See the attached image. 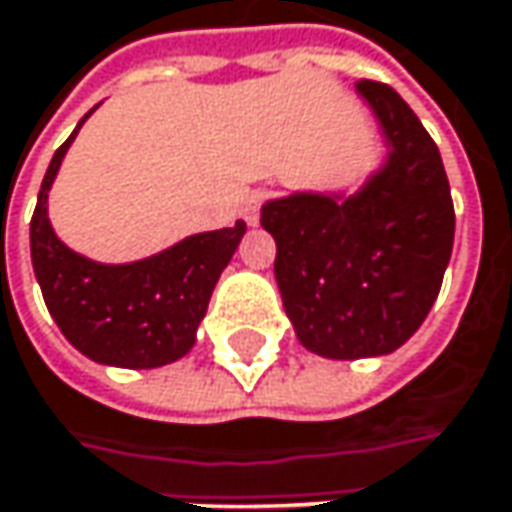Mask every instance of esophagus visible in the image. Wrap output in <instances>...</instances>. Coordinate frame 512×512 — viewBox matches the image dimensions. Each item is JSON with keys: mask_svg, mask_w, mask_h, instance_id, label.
<instances>
[{"mask_svg": "<svg viewBox=\"0 0 512 512\" xmlns=\"http://www.w3.org/2000/svg\"><path fill=\"white\" fill-rule=\"evenodd\" d=\"M266 191H252V194L246 196V205H243V217H246V223L249 226H257V220H260V205L266 202Z\"/></svg>", "mask_w": 512, "mask_h": 512, "instance_id": "34e87169", "label": "esophagus"}]
</instances>
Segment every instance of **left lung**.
<instances>
[{"mask_svg":"<svg viewBox=\"0 0 512 512\" xmlns=\"http://www.w3.org/2000/svg\"><path fill=\"white\" fill-rule=\"evenodd\" d=\"M356 89L382 127L388 162L353 196L292 194L260 211L295 336L327 359L406 345L435 304L455 240L432 136L391 86L359 80Z\"/></svg>","mask_w":512,"mask_h":512,"instance_id":"1","label":"left lung"}]
</instances>
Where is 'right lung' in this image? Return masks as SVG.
Instances as JSON below:
<instances>
[{"mask_svg":"<svg viewBox=\"0 0 512 512\" xmlns=\"http://www.w3.org/2000/svg\"><path fill=\"white\" fill-rule=\"evenodd\" d=\"M80 124L57 147L31 217V263L48 313L83 356L101 365L159 368L176 362L194 347L196 327L246 223L185 237L159 255L121 266L77 255L54 234L46 205Z\"/></svg>","mask_w":512,"mask_h":512,"instance_id":"right-lung-1","label":"right lung"}]
</instances>
